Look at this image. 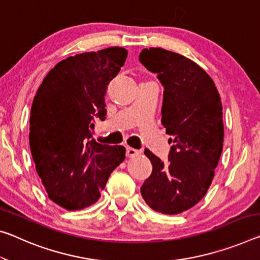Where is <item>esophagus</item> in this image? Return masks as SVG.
Segmentation results:
<instances>
[{"instance_id": "esophagus-1", "label": "esophagus", "mask_w": 260, "mask_h": 260, "mask_svg": "<svg viewBox=\"0 0 260 260\" xmlns=\"http://www.w3.org/2000/svg\"><path fill=\"white\" fill-rule=\"evenodd\" d=\"M140 154V151L134 149V148H131V147H127L126 148V156L127 157H135V156H138Z\"/></svg>"}]
</instances>
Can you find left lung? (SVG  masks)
<instances>
[{
    "label": "left lung",
    "instance_id": "left-lung-1",
    "mask_svg": "<svg viewBox=\"0 0 260 260\" xmlns=\"http://www.w3.org/2000/svg\"><path fill=\"white\" fill-rule=\"evenodd\" d=\"M139 59L163 85L160 122L174 143L167 164L145 150L152 172L141 194L154 211L179 214L203 199L215 175L224 137L221 98L211 76L184 55L151 47Z\"/></svg>",
    "mask_w": 260,
    "mask_h": 260
}]
</instances>
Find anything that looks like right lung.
Returning <instances> with one entry per match:
<instances>
[{
  "mask_svg": "<svg viewBox=\"0 0 260 260\" xmlns=\"http://www.w3.org/2000/svg\"><path fill=\"white\" fill-rule=\"evenodd\" d=\"M127 57L122 47L69 56L51 69L34 98L30 149L48 198L68 211L101 198L109 177L125 159L122 146L91 139L94 120H104L108 85Z\"/></svg>",
  "mask_w": 260,
  "mask_h": 260,
  "instance_id": "add662e5",
  "label": "right lung"
}]
</instances>
